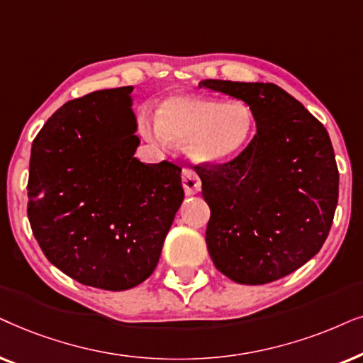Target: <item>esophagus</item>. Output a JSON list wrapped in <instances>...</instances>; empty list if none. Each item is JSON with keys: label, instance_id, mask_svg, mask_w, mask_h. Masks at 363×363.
Wrapping results in <instances>:
<instances>
[{"label": "esophagus", "instance_id": "obj_1", "mask_svg": "<svg viewBox=\"0 0 363 363\" xmlns=\"http://www.w3.org/2000/svg\"><path fill=\"white\" fill-rule=\"evenodd\" d=\"M182 186H184L186 196H194L201 191V179L191 167L182 169Z\"/></svg>", "mask_w": 363, "mask_h": 363}]
</instances>
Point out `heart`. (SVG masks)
<instances>
[{"label":"heart","mask_w":363,"mask_h":363,"mask_svg":"<svg viewBox=\"0 0 363 363\" xmlns=\"http://www.w3.org/2000/svg\"><path fill=\"white\" fill-rule=\"evenodd\" d=\"M254 131V114L242 101L177 96L157 111V123L144 128L149 141L187 143L196 162L219 166L238 157Z\"/></svg>","instance_id":"b5f03b06"}]
</instances>
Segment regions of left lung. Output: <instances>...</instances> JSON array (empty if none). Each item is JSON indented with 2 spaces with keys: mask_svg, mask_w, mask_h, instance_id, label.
Here are the masks:
<instances>
[{
  "mask_svg": "<svg viewBox=\"0 0 363 363\" xmlns=\"http://www.w3.org/2000/svg\"><path fill=\"white\" fill-rule=\"evenodd\" d=\"M199 88L244 101L257 125L238 157L197 166L212 262L245 286L286 277L320 250L335 214L339 169L327 129L277 84L206 79Z\"/></svg>",
  "mask_w": 363,
  "mask_h": 363,
  "instance_id": "left-lung-1",
  "label": "left lung"
}]
</instances>
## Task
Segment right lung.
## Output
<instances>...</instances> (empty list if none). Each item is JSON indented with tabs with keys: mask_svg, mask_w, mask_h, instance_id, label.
Segmentation results:
<instances>
[{
	"mask_svg": "<svg viewBox=\"0 0 363 363\" xmlns=\"http://www.w3.org/2000/svg\"><path fill=\"white\" fill-rule=\"evenodd\" d=\"M133 86L62 104L33 141L28 219L43 254L84 286L128 291L154 272L184 199L181 167L144 164Z\"/></svg>",
	"mask_w": 363,
	"mask_h": 363,
	"instance_id": "1",
	"label": "right lung"
}]
</instances>
